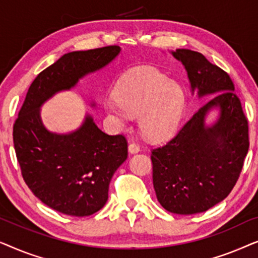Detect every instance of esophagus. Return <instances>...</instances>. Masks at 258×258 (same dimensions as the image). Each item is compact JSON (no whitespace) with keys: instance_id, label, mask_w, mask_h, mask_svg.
<instances>
[{"instance_id":"1","label":"esophagus","mask_w":258,"mask_h":258,"mask_svg":"<svg viewBox=\"0 0 258 258\" xmlns=\"http://www.w3.org/2000/svg\"><path fill=\"white\" fill-rule=\"evenodd\" d=\"M128 150H129V153L132 154V155H135L137 153H140V147L137 146V144H135V143H130L129 146H128Z\"/></svg>"}]
</instances>
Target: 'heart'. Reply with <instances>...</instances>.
Listing matches in <instances>:
<instances>
[{
	"label": "heart",
	"mask_w": 258,
	"mask_h": 258,
	"mask_svg": "<svg viewBox=\"0 0 258 258\" xmlns=\"http://www.w3.org/2000/svg\"><path fill=\"white\" fill-rule=\"evenodd\" d=\"M115 96L104 102V110L118 123L140 116V130L148 140H167L181 124L186 93L177 81L151 68L130 70L116 86Z\"/></svg>",
	"instance_id": "b5f03b06"
}]
</instances>
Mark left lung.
<instances>
[{"mask_svg": "<svg viewBox=\"0 0 258 258\" xmlns=\"http://www.w3.org/2000/svg\"><path fill=\"white\" fill-rule=\"evenodd\" d=\"M191 95L213 96L170 142L151 151L157 201L178 215L203 213L229 195L248 154V121L230 77L201 52L176 49ZM218 115L210 122L207 116Z\"/></svg>", "mask_w": 258, "mask_h": 258, "instance_id": "obj_1", "label": "left lung"}]
</instances>
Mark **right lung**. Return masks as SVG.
Segmentation results:
<instances>
[{"instance_id":"obj_1","label":"right lung","mask_w":258,"mask_h":258,"mask_svg":"<svg viewBox=\"0 0 258 258\" xmlns=\"http://www.w3.org/2000/svg\"><path fill=\"white\" fill-rule=\"evenodd\" d=\"M118 45L72 51L37 75L14 124V148L22 176L35 196L58 213L89 216L108 200L112 175L128 157L122 135L102 132L90 114L69 133L50 132L41 117L45 102L77 87L80 80L108 67ZM96 108V102H91Z\"/></svg>"}]
</instances>
